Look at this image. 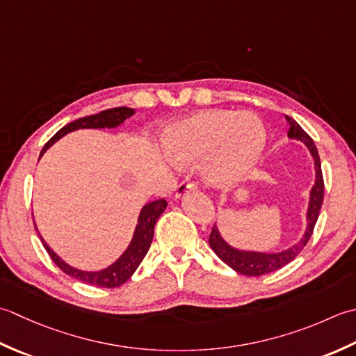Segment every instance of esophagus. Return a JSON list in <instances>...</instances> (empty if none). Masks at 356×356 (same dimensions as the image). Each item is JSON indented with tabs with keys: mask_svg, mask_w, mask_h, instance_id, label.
<instances>
[{
	"mask_svg": "<svg viewBox=\"0 0 356 356\" xmlns=\"http://www.w3.org/2000/svg\"><path fill=\"white\" fill-rule=\"evenodd\" d=\"M195 188H197V184L192 183V181H188V179L183 181V183H181V184L178 186V188H177V198L184 197V195H186L187 192L195 191Z\"/></svg>",
	"mask_w": 356,
	"mask_h": 356,
	"instance_id": "34e87169",
	"label": "esophagus"
}]
</instances>
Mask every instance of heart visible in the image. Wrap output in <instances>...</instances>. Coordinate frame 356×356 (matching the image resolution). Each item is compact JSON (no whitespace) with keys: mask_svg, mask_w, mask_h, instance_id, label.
I'll return each instance as SVG.
<instances>
[{"mask_svg":"<svg viewBox=\"0 0 356 356\" xmlns=\"http://www.w3.org/2000/svg\"><path fill=\"white\" fill-rule=\"evenodd\" d=\"M266 146L263 122L250 112L210 111L172 126L164 136V150L177 163L207 156L206 178L229 186L248 175Z\"/></svg>","mask_w":356,"mask_h":356,"instance_id":"heart-1","label":"heart"}]
</instances>
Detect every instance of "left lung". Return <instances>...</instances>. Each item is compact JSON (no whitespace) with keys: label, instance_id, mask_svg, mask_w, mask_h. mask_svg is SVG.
<instances>
[{"label":"left lung","instance_id":"obj_1","mask_svg":"<svg viewBox=\"0 0 356 356\" xmlns=\"http://www.w3.org/2000/svg\"><path fill=\"white\" fill-rule=\"evenodd\" d=\"M286 121L290 126L287 136L306 144L307 149L310 150V155L314 156V161H315V184L310 191V201H309V209H307V226L300 241L286 250H281L277 253H266V252L239 250V249L232 248L230 244L224 241V238L221 236L220 230L216 226L212 227V232H210V236H209L210 248H212V250L218 255V258L222 261V263H226L235 272L241 275H248V277H261V275L278 270L281 267L289 264L290 261H293L296 257H298V253L306 248L312 234H314L318 216H320V210H321L323 198H324V179H323V172H321L320 155H318L314 140L304 132L298 122L290 117H286Z\"/></svg>","mask_w":356,"mask_h":356}]
</instances>
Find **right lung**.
<instances>
[{
    "mask_svg": "<svg viewBox=\"0 0 356 356\" xmlns=\"http://www.w3.org/2000/svg\"><path fill=\"white\" fill-rule=\"evenodd\" d=\"M135 111L130 107H115V108H107V111H103L97 115H90V117H84L76 121H72L67 126H64L61 130H58V132L50 138V140L46 143V146L42 147L40 158L44 155V152L52 146V144H55L58 140H60V138L74 132V130L113 129V127H118L121 122H124L129 117H132ZM165 207H168V201L164 198L147 202V204L141 209L140 216H138L135 234H134L132 241L129 244V248L112 266H108L106 269L98 270V272H86L69 266L49 248L41 235H40V239L42 241L44 249L47 250L49 257L52 258L54 263L60 267L64 273H67L69 277H74L79 281L86 282V284L97 286V287H107V289L118 287L121 284H124V282L132 277L134 272L138 269V266L141 264L143 258L146 257V253L152 244V239H154L155 224L159 218V215L164 212ZM36 232H38V229H36Z\"/></svg>",
    "mask_w": 356,
    "mask_h": 356,
    "instance_id": "obj_1",
    "label": "right lung"
}]
</instances>
